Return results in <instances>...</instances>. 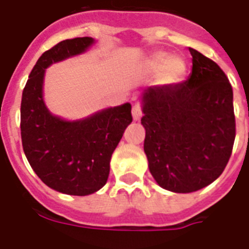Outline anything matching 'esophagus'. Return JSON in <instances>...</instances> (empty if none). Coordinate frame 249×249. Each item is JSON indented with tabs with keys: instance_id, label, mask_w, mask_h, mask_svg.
Returning <instances> with one entry per match:
<instances>
[{
	"instance_id": "34e87169",
	"label": "esophagus",
	"mask_w": 249,
	"mask_h": 249,
	"mask_svg": "<svg viewBox=\"0 0 249 249\" xmlns=\"http://www.w3.org/2000/svg\"><path fill=\"white\" fill-rule=\"evenodd\" d=\"M143 115V107L140 104H135L132 106V118L134 121H140V118Z\"/></svg>"
}]
</instances>
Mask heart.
<instances>
[{
    "label": "heart",
    "instance_id": "heart-1",
    "mask_svg": "<svg viewBox=\"0 0 249 249\" xmlns=\"http://www.w3.org/2000/svg\"><path fill=\"white\" fill-rule=\"evenodd\" d=\"M145 73L162 72L161 78L165 82L178 81L185 73V63L180 57L158 53L151 57L144 65Z\"/></svg>",
    "mask_w": 249,
    "mask_h": 249
}]
</instances>
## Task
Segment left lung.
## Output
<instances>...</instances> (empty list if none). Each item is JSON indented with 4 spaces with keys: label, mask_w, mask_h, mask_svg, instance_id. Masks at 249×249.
<instances>
[{
    "label": "left lung",
    "mask_w": 249,
    "mask_h": 249,
    "mask_svg": "<svg viewBox=\"0 0 249 249\" xmlns=\"http://www.w3.org/2000/svg\"><path fill=\"white\" fill-rule=\"evenodd\" d=\"M192 74L184 82L143 93L144 152L161 188L192 193L215 181L236 135L232 87L215 61L189 48Z\"/></svg>",
    "instance_id": "obj_1"
}]
</instances>
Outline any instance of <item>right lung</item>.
<instances>
[{
  "label": "right lung",
  "mask_w": 249,
  "mask_h": 249,
  "mask_svg": "<svg viewBox=\"0 0 249 249\" xmlns=\"http://www.w3.org/2000/svg\"><path fill=\"white\" fill-rule=\"evenodd\" d=\"M93 42L89 36L65 39L44 52L30 73L20 102V136L30 165L47 186L71 196H88L106 184L111 155L132 122L130 104L67 122L52 115L43 102L44 69L81 53Z\"/></svg>",
  "instance_id": "right-lung-1"
}]
</instances>
